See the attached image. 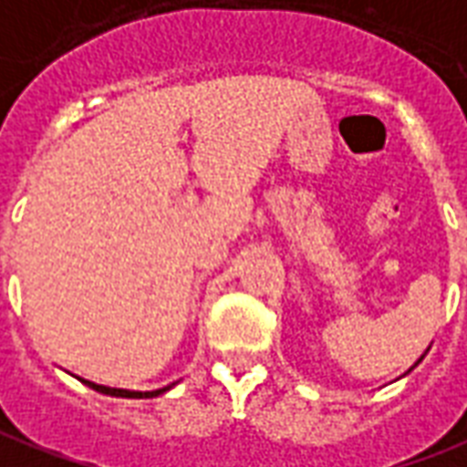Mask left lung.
Segmentation results:
<instances>
[{
  "instance_id": "1",
  "label": "left lung",
  "mask_w": 467,
  "mask_h": 467,
  "mask_svg": "<svg viewBox=\"0 0 467 467\" xmlns=\"http://www.w3.org/2000/svg\"><path fill=\"white\" fill-rule=\"evenodd\" d=\"M420 360H423V356H420V358H418V363H420ZM418 363H415V366H418ZM415 366H413V368H415Z\"/></svg>"
}]
</instances>
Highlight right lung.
<instances>
[{"label": "right lung", "instance_id": "1", "mask_svg": "<svg viewBox=\"0 0 467 467\" xmlns=\"http://www.w3.org/2000/svg\"><path fill=\"white\" fill-rule=\"evenodd\" d=\"M81 383H87L89 388H94V390H99V393H104V396H117V398H156L161 396V393H166L169 388L173 386H166V388H159V390H124V388H109V386H99V383H91V380H84V378H79Z\"/></svg>", "mask_w": 467, "mask_h": 467}]
</instances>
